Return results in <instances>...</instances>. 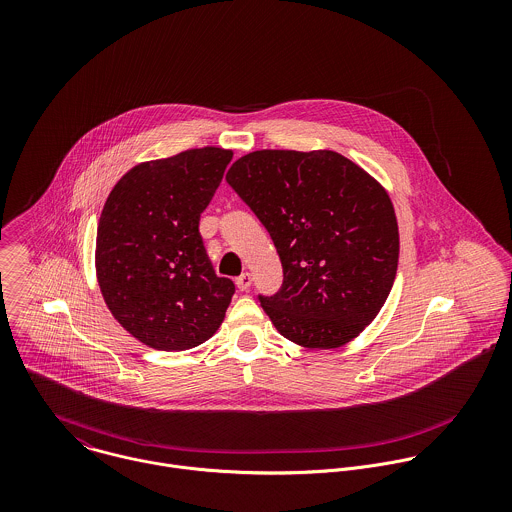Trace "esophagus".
<instances>
[{
    "label": "esophagus",
    "instance_id": "obj_1",
    "mask_svg": "<svg viewBox=\"0 0 512 512\" xmlns=\"http://www.w3.org/2000/svg\"><path fill=\"white\" fill-rule=\"evenodd\" d=\"M236 286H238L240 292H246V290L252 286V274H248V272L240 274V276L236 278Z\"/></svg>",
    "mask_w": 512,
    "mask_h": 512
}]
</instances>
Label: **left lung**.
Wrapping results in <instances>:
<instances>
[{
	"label": "left lung",
	"instance_id": "1",
	"mask_svg": "<svg viewBox=\"0 0 512 512\" xmlns=\"http://www.w3.org/2000/svg\"><path fill=\"white\" fill-rule=\"evenodd\" d=\"M228 185L270 232L284 282L258 295L274 327L307 349H337L378 315L398 268L388 193L337 151L260 149Z\"/></svg>",
	"mask_w": 512,
	"mask_h": 512
}]
</instances>
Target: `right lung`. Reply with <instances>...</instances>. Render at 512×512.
Here are the masks:
<instances>
[{
	"mask_svg": "<svg viewBox=\"0 0 512 512\" xmlns=\"http://www.w3.org/2000/svg\"><path fill=\"white\" fill-rule=\"evenodd\" d=\"M230 149H187L132 167L110 191L96 232V276L118 323L157 351L211 339L234 284L219 278L199 232Z\"/></svg>",
	"mask_w": 512,
	"mask_h": 512,
	"instance_id": "right-lung-1",
	"label": "right lung"
}]
</instances>
